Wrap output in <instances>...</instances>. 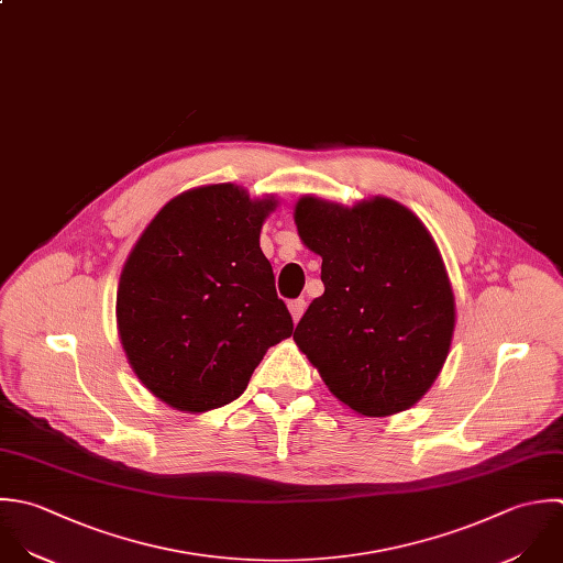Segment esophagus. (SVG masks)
I'll return each instance as SVG.
<instances>
[{
  "label": "esophagus",
  "instance_id": "34e87169",
  "mask_svg": "<svg viewBox=\"0 0 563 563\" xmlns=\"http://www.w3.org/2000/svg\"><path fill=\"white\" fill-rule=\"evenodd\" d=\"M305 309H307V302H305V298H296V300H291V302H289V311H291V318H294V322H298V320L302 318Z\"/></svg>",
  "mask_w": 563,
  "mask_h": 563
}]
</instances>
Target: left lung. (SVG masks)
I'll use <instances>...</instances> for the list:
<instances>
[{
    "label": "left lung",
    "instance_id": "obj_1",
    "mask_svg": "<svg viewBox=\"0 0 563 563\" xmlns=\"http://www.w3.org/2000/svg\"><path fill=\"white\" fill-rule=\"evenodd\" d=\"M296 225L322 256L324 283L294 331L296 344L351 410H408L439 377L456 322L434 239L386 197L353 208L302 197Z\"/></svg>",
    "mask_w": 563,
    "mask_h": 563
}]
</instances>
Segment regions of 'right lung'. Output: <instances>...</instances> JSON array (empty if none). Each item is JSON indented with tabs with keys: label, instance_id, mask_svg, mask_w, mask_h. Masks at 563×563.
Here are the masks:
<instances>
[{
	"label": "right lung",
	"instance_id": "add662e5",
	"mask_svg": "<svg viewBox=\"0 0 563 563\" xmlns=\"http://www.w3.org/2000/svg\"><path fill=\"white\" fill-rule=\"evenodd\" d=\"M274 206L234 184L181 192L124 263L115 298L122 349L140 382L175 410L239 399L267 349L294 331L258 243Z\"/></svg>",
	"mask_w": 563,
	"mask_h": 563
}]
</instances>
